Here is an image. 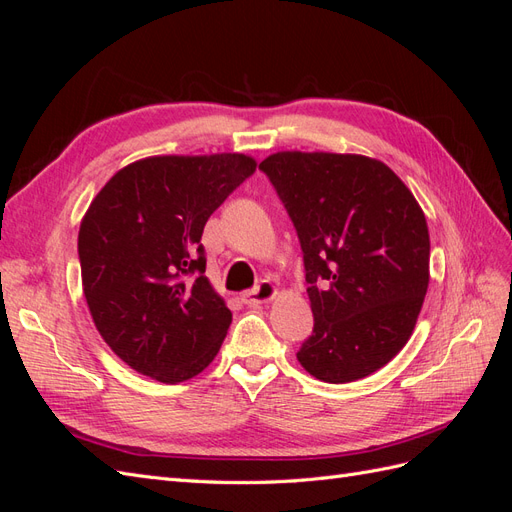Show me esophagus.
Here are the masks:
<instances>
[{
  "instance_id": "obj_1",
  "label": "esophagus",
  "mask_w": 512,
  "mask_h": 512,
  "mask_svg": "<svg viewBox=\"0 0 512 512\" xmlns=\"http://www.w3.org/2000/svg\"><path fill=\"white\" fill-rule=\"evenodd\" d=\"M277 288L271 282H260L254 290H247L243 294V303L247 305H262V303H269L271 299H275Z\"/></svg>"
}]
</instances>
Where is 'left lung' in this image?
<instances>
[{"label":"left lung","mask_w":512,"mask_h":512,"mask_svg":"<svg viewBox=\"0 0 512 512\" xmlns=\"http://www.w3.org/2000/svg\"><path fill=\"white\" fill-rule=\"evenodd\" d=\"M297 228L314 331L299 363L344 384L408 344L429 286L423 209L393 170L356 153L277 151L260 162Z\"/></svg>","instance_id":"1"}]
</instances>
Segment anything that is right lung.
Segmentation results:
<instances>
[{"label":"right lung","instance_id":"obj_1","mask_svg":"<svg viewBox=\"0 0 512 512\" xmlns=\"http://www.w3.org/2000/svg\"><path fill=\"white\" fill-rule=\"evenodd\" d=\"M254 170L243 153L153 156L91 200L79 230L83 292L108 348L138 374L177 384L218 354L232 314L207 280L200 237Z\"/></svg>","mask_w":512,"mask_h":512}]
</instances>
